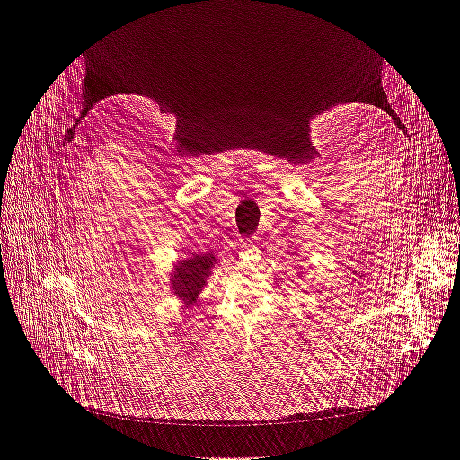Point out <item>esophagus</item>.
I'll list each match as a JSON object with an SVG mask.
<instances>
[{
    "label": "esophagus",
    "instance_id": "esophagus-1",
    "mask_svg": "<svg viewBox=\"0 0 460 460\" xmlns=\"http://www.w3.org/2000/svg\"><path fill=\"white\" fill-rule=\"evenodd\" d=\"M247 242H249V243H247L249 247H255V242H253V240H247Z\"/></svg>",
    "mask_w": 460,
    "mask_h": 460
}]
</instances>
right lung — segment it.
I'll return each instance as SVG.
<instances>
[{
	"label": "right lung",
	"mask_w": 460,
	"mask_h": 460,
	"mask_svg": "<svg viewBox=\"0 0 460 460\" xmlns=\"http://www.w3.org/2000/svg\"><path fill=\"white\" fill-rule=\"evenodd\" d=\"M215 261L217 259L213 253H203V255H193L186 261L178 262V269L174 270V276H172V289L174 294L188 305V307L191 303H196L201 288L205 286L208 270L213 269Z\"/></svg>",
	"instance_id": "1"
}]
</instances>
